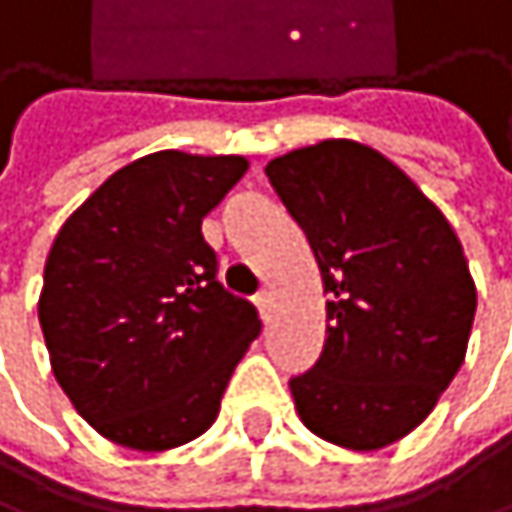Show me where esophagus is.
<instances>
[{
    "instance_id": "esophagus-1",
    "label": "esophagus",
    "mask_w": 512,
    "mask_h": 512,
    "mask_svg": "<svg viewBox=\"0 0 512 512\" xmlns=\"http://www.w3.org/2000/svg\"><path fill=\"white\" fill-rule=\"evenodd\" d=\"M254 306H258L261 318L267 321L270 318V309H273V291H261L258 297H254Z\"/></svg>"
}]
</instances>
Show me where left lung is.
<instances>
[{"instance_id": "obj_1", "label": "left lung", "mask_w": 512, "mask_h": 512, "mask_svg": "<svg viewBox=\"0 0 512 512\" xmlns=\"http://www.w3.org/2000/svg\"><path fill=\"white\" fill-rule=\"evenodd\" d=\"M321 270L327 342L291 378L300 420L345 450L417 429L456 378L477 312L462 242L444 212L378 149L321 140L267 164Z\"/></svg>"}]
</instances>
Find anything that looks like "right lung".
Masks as SVG:
<instances>
[{"label":"right lung","instance_id":"obj_1","mask_svg":"<svg viewBox=\"0 0 512 512\" xmlns=\"http://www.w3.org/2000/svg\"><path fill=\"white\" fill-rule=\"evenodd\" d=\"M245 170L242 155H143L53 239L38 300L50 366L77 414L119 447L161 453L203 435L261 333L254 306L215 279L200 233Z\"/></svg>","mask_w":512,"mask_h":512}]
</instances>
